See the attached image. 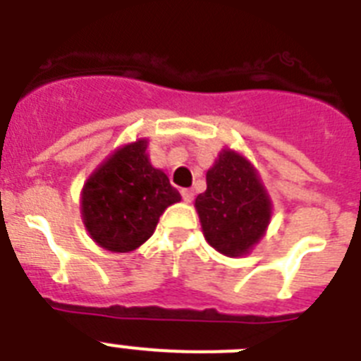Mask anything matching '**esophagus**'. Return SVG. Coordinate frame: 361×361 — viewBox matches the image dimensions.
<instances>
[{
    "mask_svg": "<svg viewBox=\"0 0 361 361\" xmlns=\"http://www.w3.org/2000/svg\"><path fill=\"white\" fill-rule=\"evenodd\" d=\"M180 195H183L184 202H191V200H193V191L188 190V188H184V190H180Z\"/></svg>",
    "mask_w": 361,
    "mask_h": 361,
    "instance_id": "esophagus-1",
    "label": "esophagus"
}]
</instances>
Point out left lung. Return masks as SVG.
<instances>
[{"label":"left lung","mask_w":361,"mask_h":361,"mask_svg":"<svg viewBox=\"0 0 361 361\" xmlns=\"http://www.w3.org/2000/svg\"><path fill=\"white\" fill-rule=\"evenodd\" d=\"M208 188L195 200L206 240L228 257H240L260 240L271 202L253 166L231 149L206 173Z\"/></svg>","instance_id":"8db88e82"}]
</instances>
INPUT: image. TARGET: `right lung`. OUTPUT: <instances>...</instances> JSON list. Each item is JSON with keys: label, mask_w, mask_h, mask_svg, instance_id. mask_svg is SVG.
<instances>
[{"label": "right lung", "mask_w": 361, "mask_h": 361, "mask_svg": "<svg viewBox=\"0 0 361 361\" xmlns=\"http://www.w3.org/2000/svg\"><path fill=\"white\" fill-rule=\"evenodd\" d=\"M146 146L137 141L121 148L82 188L85 226L108 251L126 253L145 244L164 209L180 200L170 178L149 164Z\"/></svg>", "instance_id": "right-lung-1"}]
</instances>
